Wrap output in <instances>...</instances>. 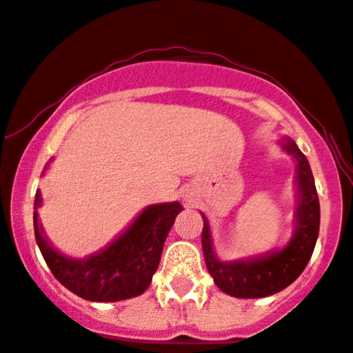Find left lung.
<instances>
[{
    "label": "left lung",
    "mask_w": 353,
    "mask_h": 353,
    "mask_svg": "<svg viewBox=\"0 0 353 353\" xmlns=\"http://www.w3.org/2000/svg\"><path fill=\"white\" fill-rule=\"evenodd\" d=\"M283 150L296 160V184H299V207H296V229L288 245L272 250L265 255L222 262L212 246L210 225L203 217L201 246L207 269L219 290L236 299H262L274 295L292 285L303 272L312 256L319 236V198L309 160L299 150L293 139H283Z\"/></svg>",
    "instance_id": "8db88e82"
}]
</instances>
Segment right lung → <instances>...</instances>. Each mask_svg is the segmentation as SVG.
<instances>
[{
	"label": "right lung",
	"instance_id": "1",
	"mask_svg": "<svg viewBox=\"0 0 353 353\" xmlns=\"http://www.w3.org/2000/svg\"><path fill=\"white\" fill-rule=\"evenodd\" d=\"M43 203L41 191L34 200V234L37 246L54 278L77 296L91 302H119L141 295L159 269L163 243L176 215L183 210L179 201L146 207L117 239L85 259H72L53 248L37 219Z\"/></svg>",
	"mask_w": 353,
	"mask_h": 353
}]
</instances>
